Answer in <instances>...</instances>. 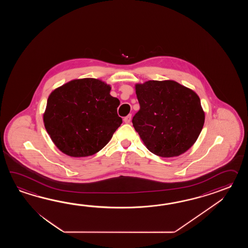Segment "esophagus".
I'll return each instance as SVG.
<instances>
[{"label": "esophagus", "instance_id": "34e87169", "mask_svg": "<svg viewBox=\"0 0 248 248\" xmlns=\"http://www.w3.org/2000/svg\"><path fill=\"white\" fill-rule=\"evenodd\" d=\"M130 122H131V114H128L127 116L124 118V122L126 123V124H128V123H130Z\"/></svg>", "mask_w": 248, "mask_h": 248}]
</instances>
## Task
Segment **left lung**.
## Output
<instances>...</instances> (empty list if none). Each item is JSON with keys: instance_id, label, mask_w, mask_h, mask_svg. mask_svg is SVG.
<instances>
[{"instance_id": "1", "label": "left lung", "mask_w": 248, "mask_h": 248, "mask_svg": "<svg viewBox=\"0 0 248 248\" xmlns=\"http://www.w3.org/2000/svg\"><path fill=\"white\" fill-rule=\"evenodd\" d=\"M135 89L140 110L132 122L148 150L163 158L187 152L205 122L195 91L172 79L148 80Z\"/></svg>"}]
</instances>
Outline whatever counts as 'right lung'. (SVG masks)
<instances>
[{"mask_svg":"<svg viewBox=\"0 0 248 248\" xmlns=\"http://www.w3.org/2000/svg\"><path fill=\"white\" fill-rule=\"evenodd\" d=\"M111 85L94 78L75 79L48 95L43 123L54 144L72 158L94 155L110 142L122 119Z\"/></svg>","mask_w":248,"mask_h":248,"instance_id":"add662e5","label":"right lung"}]
</instances>
